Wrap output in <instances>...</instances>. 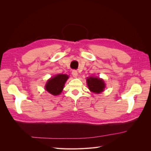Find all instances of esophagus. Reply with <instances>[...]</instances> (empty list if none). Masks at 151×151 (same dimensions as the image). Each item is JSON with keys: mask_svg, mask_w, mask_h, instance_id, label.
Returning a JSON list of instances; mask_svg holds the SVG:
<instances>
[{"mask_svg": "<svg viewBox=\"0 0 151 151\" xmlns=\"http://www.w3.org/2000/svg\"><path fill=\"white\" fill-rule=\"evenodd\" d=\"M72 76L74 77H77V75H78V73H77V70H72Z\"/></svg>", "mask_w": 151, "mask_h": 151, "instance_id": "obj_1", "label": "esophagus"}]
</instances>
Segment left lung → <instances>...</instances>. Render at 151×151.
<instances>
[{
  "instance_id": "1",
  "label": "left lung",
  "mask_w": 151,
  "mask_h": 151,
  "mask_svg": "<svg viewBox=\"0 0 151 151\" xmlns=\"http://www.w3.org/2000/svg\"><path fill=\"white\" fill-rule=\"evenodd\" d=\"M87 84L89 90L96 93H101L105 88L103 80L97 77H89L87 79Z\"/></svg>"
}]
</instances>
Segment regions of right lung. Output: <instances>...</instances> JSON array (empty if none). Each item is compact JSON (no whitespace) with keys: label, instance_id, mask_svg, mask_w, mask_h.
<instances>
[{"label":"right lung","instance_id":"add662e5","mask_svg":"<svg viewBox=\"0 0 151 151\" xmlns=\"http://www.w3.org/2000/svg\"><path fill=\"white\" fill-rule=\"evenodd\" d=\"M68 78V76L65 74L57 75L48 81L45 89L54 96L60 94Z\"/></svg>","mask_w":151,"mask_h":151}]
</instances>
